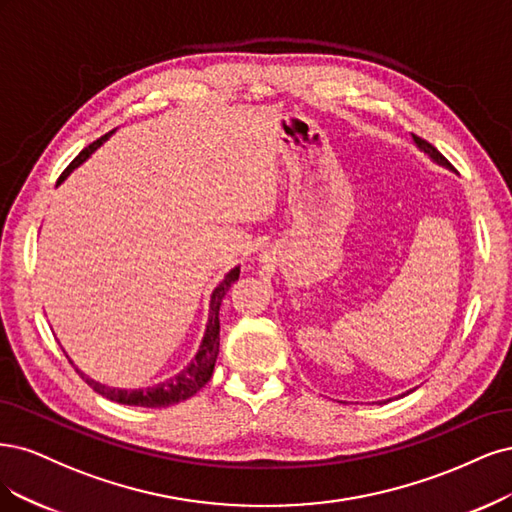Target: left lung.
<instances>
[{
  "label": "left lung",
  "instance_id": "1",
  "mask_svg": "<svg viewBox=\"0 0 512 512\" xmlns=\"http://www.w3.org/2000/svg\"><path fill=\"white\" fill-rule=\"evenodd\" d=\"M412 142H415V146L419 148V151H423L427 157H430L432 161H436L438 163V166H442V168H447V170H453V166H451V163L447 161V159H444L438 151H436V148L430 144V142H425L423 138H419V136H415V134H412ZM410 391H406V393H402V395H408ZM402 395H400V398H402Z\"/></svg>",
  "mask_w": 512,
  "mask_h": 512
}]
</instances>
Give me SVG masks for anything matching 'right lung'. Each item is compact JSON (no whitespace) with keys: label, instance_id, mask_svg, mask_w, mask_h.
Segmentation results:
<instances>
[{"label":"right lung","instance_id":"obj_1","mask_svg":"<svg viewBox=\"0 0 512 512\" xmlns=\"http://www.w3.org/2000/svg\"><path fill=\"white\" fill-rule=\"evenodd\" d=\"M114 134V131H110V134L102 136L97 142L89 144L85 151H82L68 168H65V172L59 176L57 185H61L65 178H68L82 161H87L91 157L93 151H97L110 136ZM240 276V266H236L234 270H229L225 274V278L221 280V283L214 287V291L210 293V308H208V321H206V329H204V338L200 342V349H197L195 357L189 361V364L180 370L178 374L166 378V381H161L157 385H151V387H142V389H119V387H108V385H102L93 381L91 376H87L85 372H80L74 361L70 359V364L76 368V372L85 378V383L97 391L100 395H104V398L112 400V402H119V404H127V406H144V408H166V406H172V404H178V402H185L189 400L191 395H195L197 391H200L212 376V370H214V364H217V355H219V332H221V325H219V310H221V302L225 298V293L229 291V287H232L236 280Z\"/></svg>","mask_w":512,"mask_h":512}]
</instances>
